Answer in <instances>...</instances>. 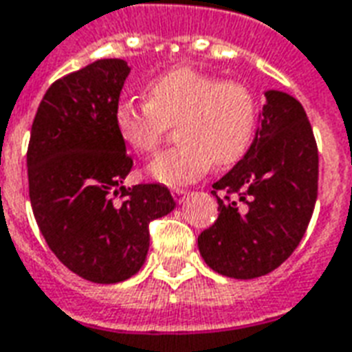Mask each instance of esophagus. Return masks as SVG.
Segmentation results:
<instances>
[{
  "mask_svg": "<svg viewBox=\"0 0 352 352\" xmlns=\"http://www.w3.org/2000/svg\"><path fill=\"white\" fill-rule=\"evenodd\" d=\"M173 197L176 202H184L187 197V191H184V189H173Z\"/></svg>",
  "mask_w": 352,
  "mask_h": 352,
  "instance_id": "esophagus-1",
  "label": "esophagus"
}]
</instances>
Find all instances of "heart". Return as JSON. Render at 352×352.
<instances>
[{"mask_svg": "<svg viewBox=\"0 0 352 352\" xmlns=\"http://www.w3.org/2000/svg\"><path fill=\"white\" fill-rule=\"evenodd\" d=\"M114 120L125 144L140 155L157 150L176 125L178 144L153 159L148 174L166 186H184L212 163L225 168L245 157L257 137L261 101L248 84L178 67L146 86V102H118Z\"/></svg>", "mask_w": 352, "mask_h": 352, "instance_id": "1", "label": "heart"}]
</instances>
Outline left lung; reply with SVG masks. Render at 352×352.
I'll return each instance as SVG.
<instances>
[{
  "instance_id": "left-lung-1",
  "label": "left lung",
  "mask_w": 352,
  "mask_h": 352,
  "mask_svg": "<svg viewBox=\"0 0 352 352\" xmlns=\"http://www.w3.org/2000/svg\"><path fill=\"white\" fill-rule=\"evenodd\" d=\"M264 97L255 142L212 186L219 215L199 236L204 263L227 278H261L283 264L317 201L319 153L306 110L285 91Z\"/></svg>"
}]
</instances>
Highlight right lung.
<instances>
[{
  "label": "right lung",
  "instance_id": "add662e5",
  "mask_svg": "<svg viewBox=\"0 0 352 352\" xmlns=\"http://www.w3.org/2000/svg\"><path fill=\"white\" fill-rule=\"evenodd\" d=\"M129 71L127 61L97 60L54 82L28 148L30 201L41 234L69 270L94 283L135 276L150 250V221L176 208L161 184L123 186L133 159L114 112Z\"/></svg>",
  "mask_w": 352,
  "mask_h": 352
}]
</instances>
